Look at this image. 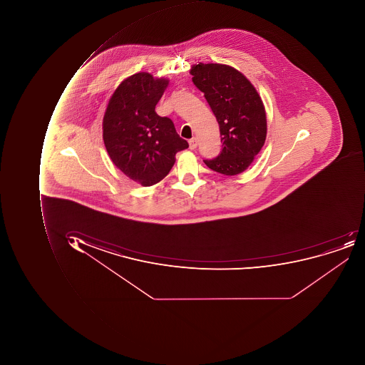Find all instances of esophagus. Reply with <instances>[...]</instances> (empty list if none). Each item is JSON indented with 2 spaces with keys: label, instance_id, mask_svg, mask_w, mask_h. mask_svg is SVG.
Masks as SVG:
<instances>
[{
  "label": "esophagus",
  "instance_id": "esophagus-1",
  "mask_svg": "<svg viewBox=\"0 0 365 365\" xmlns=\"http://www.w3.org/2000/svg\"><path fill=\"white\" fill-rule=\"evenodd\" d=\"M188 145H190V149L194 150V149L197 147V140H196V138L190 139V140H188Z\"/></svg>",
  "mask_w": 365,
  "mask_h": 365
}]
</instances>
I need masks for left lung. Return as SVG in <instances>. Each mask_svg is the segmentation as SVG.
<instances>
[{
    "mask_svg": "<svg viewBox=\"0 0 365 365\" xmlns=\"http://www.w3.org/2000/svg\"><path fill=\"white\" fill-rule=\"evenodd\" d=\"M190 73L216 116L222 137L218 157L204 163L225 175L246 171L267 138V113L257 91L245 74L228 65L200 62Z\"/></svg>",
    "mask_w": 365,
    "mask_h": 365,
    "instance_id": "obj_1",
    "label": "left lung"
}]
</instances>
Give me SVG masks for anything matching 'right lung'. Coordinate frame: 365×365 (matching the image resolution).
<instances>
[{
	"instance_id": "obj_1",
	"label": "right lung",
	"mask_w": 365,
	"mask_h": 365,
	"mask_svg": "<svg viewBox=\"0 0 365 365\" xmlns=\"http://www.w3.org/2000/svg\"><path fill=\"white\" fill-rule=\"evenodd\" d=\"M168 86L167 78L133 74L117 86L103 117V140L110 160L143 186L165 179L177 153L188 147L171 119L155 113Z\"/></svg>"
}]
</instances>
